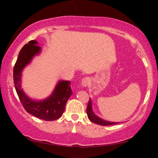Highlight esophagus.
<instances>
[{
    "label": "esophagus",
    "mask_w": 158,
    "mask_h": 158,
    "mask_svg": "<svg viewBox=\"0 0 158 158\" xmlns=\"http://www.w3.org/2000/svg\"><path fill=\"white\" fill-rule=\"evenodd\" d=\"M89 83H90V79L88 77H85L82 79V80H81V85H82V87H84V88H86V87L89 85Z\"/></svg>",
    "instance_id": "esophagus-1"
}]
</instances>
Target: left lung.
Masks as SVG:
<instances>
[{"label": "left lung", "mask_w": 158, "mask_h": 158, "mask_svg": "<svg viewBox=\"0 0 158 158\" xmlns=\"http://www.w3.org/2000/svg\"><path fill=\"white\" fill-rule=\"evenodd\" d=\"M87 114H88V119H89L92 123H97V124L101 125V126H111V125H115L119 123L115 122H110V121H106L105 120V119H101L100 117H97V116L94 114L93 109H92V100L90 99H89L88 107H87Z\"/></svg>", "instance_id": "1"}]
</instances>
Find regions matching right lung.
<instances>
[{
	"label": "right lung",
	"instance_id": "right-lung-1",
	"mask_svg": "<svg viewBox=\"0 0 158 158\" xmlns=\"http://www.w3.org/2000/svg\"><path fill=\"white\" fill-rule=\"evenodd\" d=\"M37 44V41L32 40L20 51L13 69L14 85L20 101L28 113L44 120L53 121L60 118L64 113L66 103L72 94L70 82L59 81L51 95L42 100H34L24 93L21 88V73L32 58L41 52V47Z\"/></svg>",
	"mask_w": 158,
	"mask_h": 158
}]
</instances>
